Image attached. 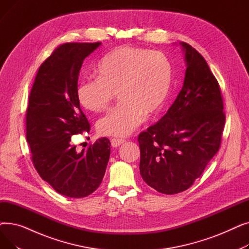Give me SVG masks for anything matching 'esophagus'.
I'll return each instance as SVG.
<instances>
[{"label": "esophagus", "instance_id": "34e87169", "mask_svg": "<svg viewBox=\"0 0 249 249\" xmlns=\"http://www.w3.org/2000/svg\"><path fill=\"white\" fill-rule=\"evenodd\" d=\"M124 142H126L124 139H117V138H113L111 140V145L113 147H119L120 145H122Z\"/></svg>", "mask_w": 249, "mask_h": 249}]
</instances>
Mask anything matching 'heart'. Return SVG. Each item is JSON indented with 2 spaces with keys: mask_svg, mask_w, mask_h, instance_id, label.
Here are the masks:
<instances>
[{
  "mask_svg": "<svg viewBox=\"0 0 249 249\" xmlns=\"http://www.w3.org/2000/svg\"><path fill=\"white\" fill-rule=\"evenodd\" d=\"M98 78L82 81L76 98L91 112L106 110L115 95L120 104L97 122L103 136L125 137L142 123L151 120L165 107L173 82L168 58L160 51L119 46L98 64Z\"/></svg>",
  "mask_w": 249,
  "mask_h": 249,
  "instance_id": "1",
  "label": "heart"
}]
</instances>
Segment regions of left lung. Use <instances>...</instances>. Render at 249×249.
<instances>
[{"label": "left lung", "mask_w": 249, "mask_h": 249, "mask_svg": "<svg viewBox=\"0 0 249 249\" xmlns=\"http://www.w3.org/2000/svg\"><path fill=\"white\" fill-rule=\"evenodd\" d=\"M184 86L161 119L138 136L140 175L160 193L188 190L218 152L226 116L217 78L186 42Z\"/></svg>", "instance_id": "left-lung-1"}]
</instances>
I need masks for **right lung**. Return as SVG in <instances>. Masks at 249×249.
Segmentation results:
<instances>
[{"label": "right lung", "mask_w": 249, "mask_h": 249, "mask_svg": "<svg viewBox=\"0 0 249 249\" xmlns=\"http://www.w3.org/2000/svg\"><path fill=\"white\" fill-rule=\"evenodd\" d=\"M101 42L57 46L35 76L26 111V138L39 176L60 195L84 198L103 180L110 158V140L98 139L78 151L72 135L89 133L90 125L76 98L84 59Z\"/></svg>", "instance_id": "add662e5"}]
</instances>
